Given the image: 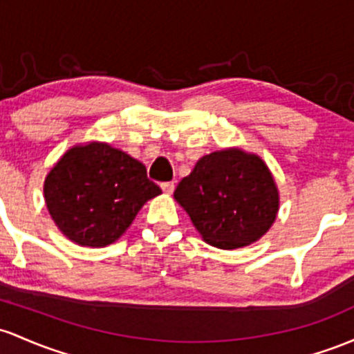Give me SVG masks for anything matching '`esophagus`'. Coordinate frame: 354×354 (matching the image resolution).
<instances>
[{
  "label": "esophagus",
  "instance_id": "esophagus-1",
  "mask_svg": "<svg viewBox=\"0 0 354 354\" xmlns=\"http://www.w3.org/2000/svg\"><path fill=\"white\" fill-rule=\"evenodd\" d=\"M161 188H162V192L171 195V193L174 192V181H166V183H161Z\"/></svg>",
  "mask_w": 354,
  "mask_h": 354
}]
</instances>
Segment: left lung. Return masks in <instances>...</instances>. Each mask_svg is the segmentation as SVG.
<instances>
[{"mask_svg": "<svg viewBox=\"0 0 354 354\" xmlns=\"http://www.w3.org/2000/svg\"><path fill=\"white\" fill-rule=\"evenodd\" d=\"M174 200L205 242L218 248H239L259 240L279 209V193L266 162L240 149L201 158L176 186Z\"/></svg>", "mask_w": 354, "mask_h": 354, "instance_id": "obj_1", "label": "left lung"}]
</instances>
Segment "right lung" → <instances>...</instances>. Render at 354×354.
<instances>
[{
  "label": "right lung",
  "mask_w": 354,
  "mask_h": 354,
  "mask_svg": "<svg viewBox=\"0 0 354 354\" xmlns=\"http://www.w3.org/2000/svg\"><path fill=\"white\" fill-rule=\"evenodd\" d=\"M161 188L146 166L109 145L72 147L45 180V201L72 242L104 247L115 242Z\"/></svg>",
  "instance_id": "obj_1"
}]
</instances>
